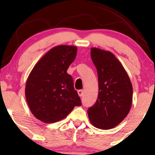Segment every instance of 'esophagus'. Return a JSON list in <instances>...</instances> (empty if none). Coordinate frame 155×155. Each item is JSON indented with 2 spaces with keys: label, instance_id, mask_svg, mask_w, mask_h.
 <instances>
[{
  "label": "esophagus",
  "instance_id": "1",
  "mask_svg": "<svg viewBox=\"0 0 155 155\" xmlns=\"http://www.w3.org/2000/svg\"><path fill=\"white\" fill-rule=\"evenodd\" d=\"M78 94H79V95L80 96V97H82L84 95V90H78Z\"/></svg>",
  "mask_w": 155,
  "mask_h": 155
}]
</instances>
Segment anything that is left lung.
I'll return each instance as SVG.
<instances>
[{
	"instance_id": "left-lung-1",
	"label": "left lung",
	"mask_w": 155,
	"mask_h": 155,
	"mask_svg": "<svg viewBox=\"0 0 155 155\" xmlns=\"http://www.w3.org/2000/svg\"><path fill=\"white\" fill-rule=\"evenodd\" d=\"M91 58L97 71L98 96L87 110L89 120L99 129L109 130L128 114L133 101V86L125 69L111 51L92 47Z\"/></svg>"
}]
</instances>
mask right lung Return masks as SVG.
Masks as SVG:
<instances>
[{
    "instance_id": "right-lung-1",
    "label": "right lung",
    "mask_w": 155,
    "mask_h": 155,
    "mask_svg": "<svg viewBox=\"0 0 155 155\" xmlns=\"http://www.w3.org/2000/svg\"><path fill=\"white\" fill-rule=\"evenodd\" d=\"M76 53L75 46H56L38 60L30 73L26 81V100L32 114L40 121L58 122L76 106L81 105L73 78L67 74Z\"/></svg>"
}]
</instances>
